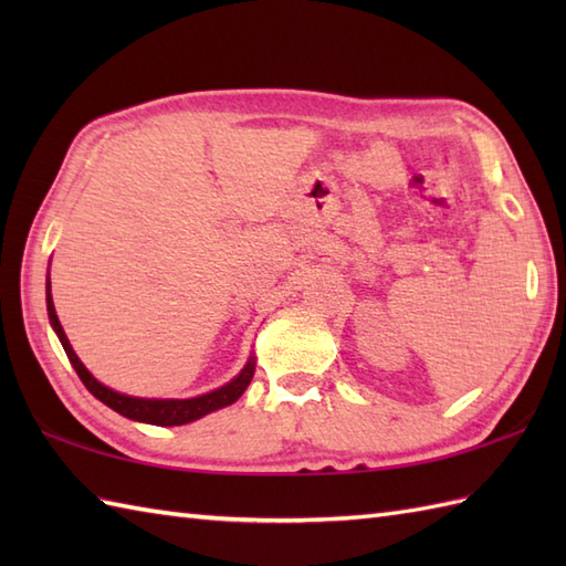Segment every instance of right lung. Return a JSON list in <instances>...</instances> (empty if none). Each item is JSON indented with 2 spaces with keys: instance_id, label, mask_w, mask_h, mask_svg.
Returning a JSON list of instances; mask_svg holds the SVG:
<instances>
[{
  "instance_id": "right-lung-1",
  "label": "right lung",
  "mask_w": 566,
  "mask_h": 566,
  "mask_svg": "<svg viewBox=\"0 0 566 566\" xmlns=\"http://www.w3.org/2000/svg\"><path fill=\"white\" fill-rule=\"evenodd\" d=\"M45 304H48V318H51V326L55 328L60 343H63V347H65V355L70 359V365L75 367L77 377L82 379L84 387L90 389V394L97 396L102 403L114 408L116 413H122L130 420H140V423H150V426H185V423H191V420H197L201 416L216 411V408L231 406L233 401H238L240 394L248 389L252 375H255V357H250V363L243 367V371H240V375L233 381H228L226 387L216 389L211 394L197 396V399H136V396L118 394V391L104 387V384L94 379L87 371V367L80 363V357L75 355V350L70 347L67 335H65L63 326H60L55 306H53L51 280H48Z\"/></svg>"
}]
</instances>
